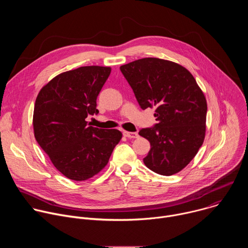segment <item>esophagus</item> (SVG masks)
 <instances>
[{
  "label": "esophagus",
  "instance_id": "34e87169",
  "mask_svg": "<svg viewBox=\"0 0 248 248\" xmlns=\"http://www.w3.org/2000/svg\"><path fill=\"white\" fill-rule=\"evenodd\" d=\"M124 135L127 138H137L138 133L137 132H129V131H124Z\"/></svg>",
  "mask_w": 248,
  "mask_h": 248
}]
</instances>
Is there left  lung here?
I'll list each match as a JSON object with an SVG mask.
<instances>
[{
	"mask_svg": "<svg viewBox=\"0 0 248 248\" xmlns=\"http://www.w3.org/2000/svg\"><path fill=\"white\" fill-rule=\"evenodd\" d=\"M120 68L141 109H156L158 124L139 131L151 145L145 166L162 175L181 171L205 138L207 102L195 78L183 65L158 58L136 60Z\"/></svg>",
	"mask_w": 248,
	"mask_h": 248,
	"instance_id": "left-lung-1",
	"label": "left lung"
}]
</instances>
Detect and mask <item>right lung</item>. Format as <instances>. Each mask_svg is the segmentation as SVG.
<instances>
[{
    "label": "right lung",
    "mask_w": 248,
    "mask_h": 248,
    "mask_svg": "<svg viewBox=\"0 0 248 248\" xmlns=\"http://www.w3.org/2000/svg\"><path fill=\"white\" fill-rule=\"evenodd\" d=\"M111 67L88 65L62 73L42 87L35 101L33 129L40 147L67 179L86 181L108 164L123 134L91 126L97 97Z\"/></svg>",
    "instance_id": "add662e5"
}]
</instances>
